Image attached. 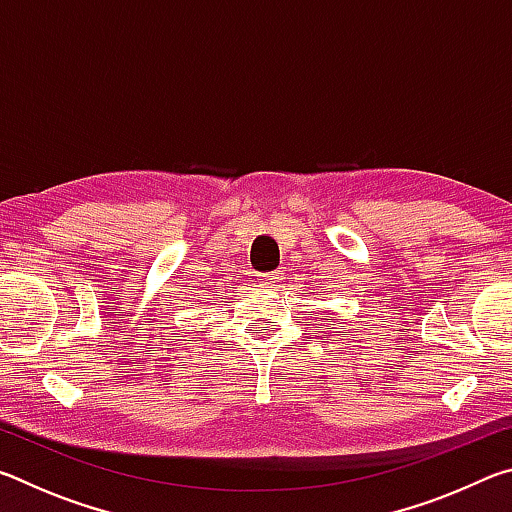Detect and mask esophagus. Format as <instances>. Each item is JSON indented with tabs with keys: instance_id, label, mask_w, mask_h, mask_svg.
Returning a JSON list of instances; mask_svg holds the SVG:
<instances>
[{
	"instance_id": "esophagus-1",
	"label": "esophagus",
	"mask_w": 512,
	"mask_h": 512,
	"mask_svg": "<svg viewBox=\"0 0 512 512\" xmlns=\"http://www.w3.org/2000/svg\"><path fill=\"white\" fill-rule=\"evenodd\" d=\"M259 280V284H262V287H277V282H280V273H262L257 277Z\"/></svg>"
}]
</instances>
